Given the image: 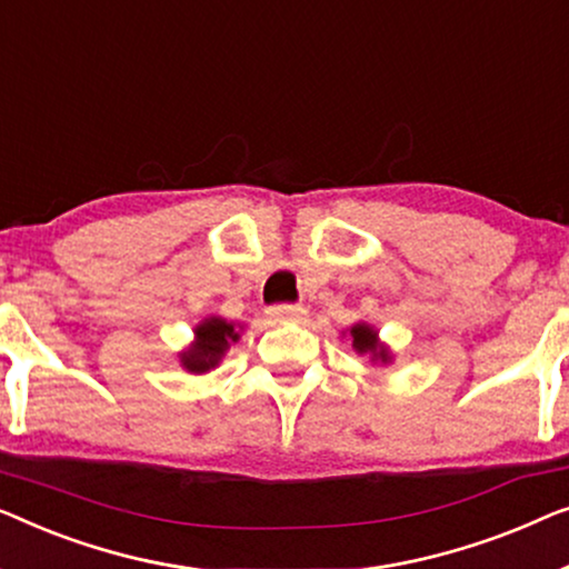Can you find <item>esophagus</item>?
Wrapping results in <instances>:
<instances>
[{"instance_id": "esophagus-1", "label": "esophagus", "mask_w": 569, "mask_h": 569, "mask_svg": "<svg viewBox=\"0 0 569 569\" xmlns=\"http://www.w3.org/2000/svg\"><path fill=\"white\" fill-rule=\"evenodd\" d=\"M268 315L276 319H293V317L303 315V309L299 307V303H276V307L268 309Z\"/></svg>"}]
</instances>
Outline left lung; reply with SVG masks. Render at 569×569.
Returning <instances> with one entry per match:
<instances>
[{
    "mask_svg": "<svg viewBox=\"0 0 569 569\" xmlns=\"http://www.w3.org/2000/svg\"><path fill=\"white\" fill-rule=\"evenodd\" d=\"M350 335H353V346L358 353H373V356H379L381 361H387V350L379 346V340H376V332L371 330V327L356 325L353 330H350Z\"/></svg>",
    "mask_w": 569,
    "mask_h": 569,
    "instance_id": "8db88e82",
    "label": "left lung"
}]
</instances>
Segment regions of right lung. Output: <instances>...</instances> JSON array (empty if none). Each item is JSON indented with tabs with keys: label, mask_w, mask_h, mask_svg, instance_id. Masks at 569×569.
Segmentation results:
<instances>
[{
	"label": "right lung",
	"mask_w": 569,
	"mask_h": 569,
	"mask_svg": "<svg viewBox=\"0 0 569 569\" xmlns=\"http://www.w3.org/2000/svg\"><path fill=\"white\" fill-rule=\"evenodd\" d=\"M196 346L190 353L182 358L190 371H208V368L219 363V358L223 350H227L229 340H237L239 335L234 332V327L223 322V319H208L201 327L196 330Z\"/></svg>",
	"instance_id": "add662e5"
}]
</instances>
